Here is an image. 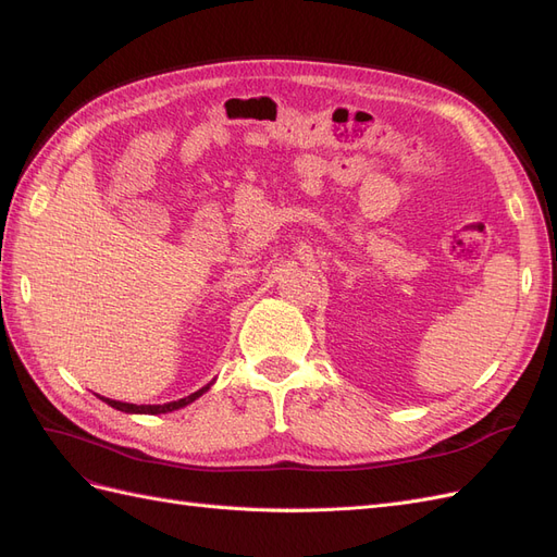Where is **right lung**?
Wrapping results in <instances>:
<instances>
[{
	"instance_id": "obj_1",
	"label": "right lung",
	"mask_w": 557,
	"mask_h": 557,
	"mask_svg": "<svg viewBox=\"0 0 557 557\" xmlns=\"http://www.w3.org/2000/svg\"><path fill=\"white\" fill-rule=\"evenodd\" d=\"M211 387V383L209 385H205V387H199L197 393H193V395H188V397H183V399H176V401H166V404H127V401H115V399H109V397H99L102 401H107L109 407H113V409H117V411H125V413H150V416H158V413H170V411H176V409H181V407H188L190 401H195L197 397H201L205 395L207 391Z\"/></svg>"
}]
</instances>
